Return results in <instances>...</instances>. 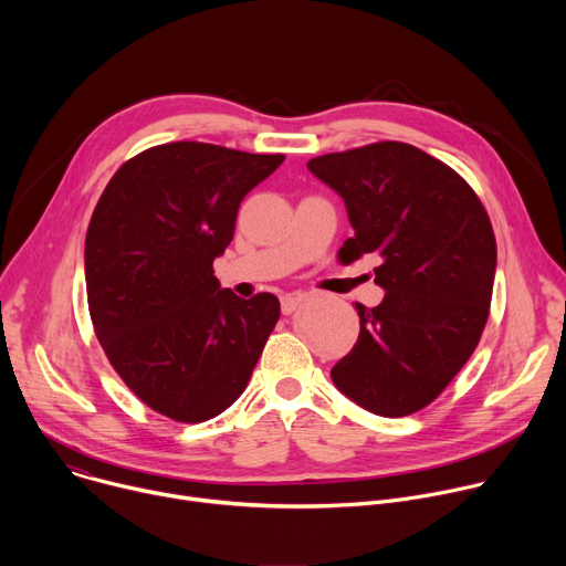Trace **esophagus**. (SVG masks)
<instances>
[{"label": "esophagus", "mask_w": 566, "mask_h": 566, "mask_svg": "<svg viewBox=\"0 0 566 566\" xmlns=\"http://www.w3.org/2000/svg\"><path fill=\"white\" fill-rule=\"evenodd\" d=\"M306 300V295L304 293H291V295H284L282 297V313L284 315H289V313H293L297 306H302V302Z\"/></svg>", "instance_id": "obj_1"}]
</instances>
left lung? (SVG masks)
<instances>
[{
  "instance_id": "8db88e82",
  "label": "left lung",
  "mask_w": 566,
  "mask_h": 566,
  "mask_svg": "<svg viewBox=\"0 0 566 566\" xmlns=\"http://www.w3.org/2000/svg\"><path fill=\"white\" fill-rule=\"evenodd\" d=\"M306 168L345 201L354 237L340 258H380L378 306L356 304L360 334L334 385L378 417L432 402L474 352L497 266L491 219L472 188L408 143H374L311 158Z\"/></svg>"
}]
</instances>
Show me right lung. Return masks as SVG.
Returning a JSON list of instances; mask_svg holds the SVG:
<instances>
[{
    "mask_svg": "<svg viewBox=\"0 0 566 566\" xmlns=\"http://www.w3.org/2000/svg\"><path fill=\"white\" fill-rule=\"evenodd\" d=\"M282 154L179 140L129 158L107 184L85 239L96 336L125 385L158 415L214 419L247 389L280 300L221 289L212 262L241 199Z\"/></svg>",
    "mask_w": 566,
    "mask_h": 566,
    "instance_id": "obj_1",
    "label": "right lung"
}]
</instances>
